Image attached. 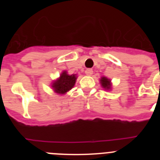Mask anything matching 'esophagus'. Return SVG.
<instances>
[{"mask_svg": "<svg viewBox=\"0 0 160 160\" xmlns=\"http://www.w3.org/2000/svg\"><path fill=\"white\" fill-rule=\"evenodd\" d=\"M85 73H86V74H87V75H88V76L92 75V73H93L92 69H87V70H86V71H85Z\"/></svg>", "mask_w": 160, "mask_h": 160, "instance_id": "obj_1", "label": "esophagus"}]
</instances>
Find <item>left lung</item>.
Here are the masks:
<instances>
[{
	"instance_id": "obj_1",
	"label": "left lung",
	"mask_w": 160,
	"mask_h": 160,
	"mask_svg": "<svg viewBox=\"0 0 160 160\" xmlns=\"http://www.w3.org/2000/svg\"><path fill=\"white\" fill-rule=\"evenodd\" d=\"M100 83H101V86L102 88H104L105 90H109L111 89V80L106 77H102L100 79Z\"/></svg>"
}]
</instances>
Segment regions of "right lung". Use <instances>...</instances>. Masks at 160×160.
<instances>
[{
  "label": "right lung",
  "instance_id": "obj_1",
  "mask_svg": "<svg viewBox=\"0 0 160 160\" xmlns=\"http://www.w3.org/2000/svg\"><path fill=\"white\" fill-rule=\"evenodd\" d=\"M76 74H68L66 71L61 73L60 77L52 83V88L55 93L59 94H64L67 91L71 90L75 84Z\"/></svg>",
  "mask_w": 160,
  "mask_h": 160
}]
</instances>
